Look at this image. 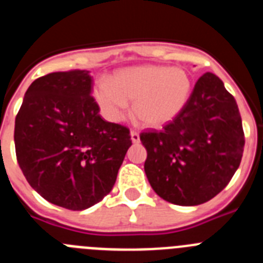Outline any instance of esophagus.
Returning a JSON list of instances; mask_svg holds the SVG:
<instances>
[{
    "instance_id": "esophagus-1",
    "label": "esophagus",
    "mask_w": 263,
    "mask_h": 263,
    "mask_svg": "<svg viewBox=\"0 0 263 263\" xmlns=\"http://www.w3.org/2000/svg\"><path fill=\"white\" fill-rule=\"evenodd\" d=\"M130 137H132V141H133V143L139 142V134L137 133V132L132 130V132H130Z\"/></svg>"
}]
</instances>
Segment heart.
Returning <instances> with one entry per match:
<instances>
[{"label": "heart", "mask_w": 263, "mask_h": 263, "mask_svg": "<svg viewBox=\"0 0 263 263\" xmlns=\"http://www.w3.org/2000/svg\"><path fill=\"white\" fill-rule=\"evenodd\" d=\"M191 79L180 68L164 66H136L116 71L109 80H99L93 99L101 115L110 122L129 116V101L134 115L145 126L167 124L183 110L191 95Z\"/></svg>", "instance_id": "obj_1"}]
</instances>
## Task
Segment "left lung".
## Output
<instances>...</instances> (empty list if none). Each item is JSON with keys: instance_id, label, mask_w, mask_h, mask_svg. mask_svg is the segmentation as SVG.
Returning <instances> with one entry per match:
<instances>
[{"instance_id": "obj_1", "label": "left lung", "mask_w": 263, "mask_h": 263, "mask_svg": "<svg viewBox=\"0 0 263 263\" xmlns=\"http://www.w3.org/2000/svg\"><path fill=\"white\" fill-rule=\"evenodd\" d=\"M141 142L155 194L176 205H199L231 182L245 137L236 100L217 76L206 72L183 110L159 132L141 134Z\"/></svg>"}]
</instances>
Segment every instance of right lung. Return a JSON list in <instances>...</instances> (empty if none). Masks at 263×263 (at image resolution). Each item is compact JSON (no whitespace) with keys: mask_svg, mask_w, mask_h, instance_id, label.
<instances>
[{"mask_svg":"<svg viewBox=\"0 0 263 263\" xmlns=\"http://www.w3.org/2000/svg\"><path fill=\"white\" fill-rule=\"evenodd\" d=\"M89 71L52 72L32 81L15 117L23 175L43 199L83 211L111 191L132 146L129 129L104 121Z\"/></svg>","mask_w":263,"mask_h":263,"instance_id":"right-lung-1","label":"right lung"}]
</instances>
